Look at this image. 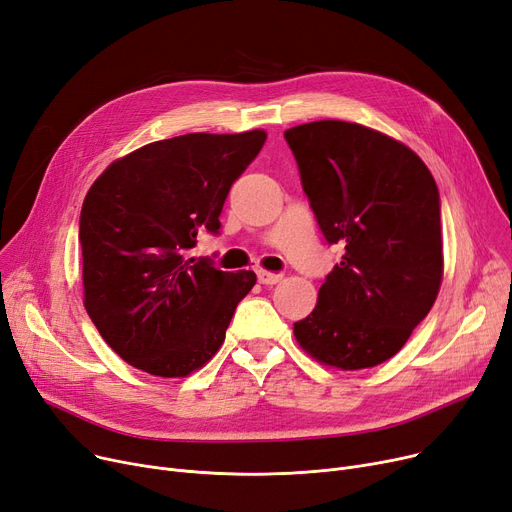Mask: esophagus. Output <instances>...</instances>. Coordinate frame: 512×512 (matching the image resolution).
Here are the masks:
<instances>
[{
    "instance_id": "esophagus-1",
    "label": "esophagus",
    "mask_w": 512,
    "mask_h": 512,
    "mask_svg": "<svg viewBox=\"0 0 512 512\" xmlns=\"http://www.w3.org/2000/svg\"><path fill=\"white\" fill-rule=\"evenodd\" d=\"M257 278H259V282H261V284H265V286L278 284V282L282 280V276H280V274H274V272H265V270H259V272H257Z\"/></svg>"
}]
</instances>
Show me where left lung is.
<instances>
[{
  "label": "left lung",
  "instance_id": "1",
  "mask_svg": "<svg viewBox=\"0 0 512 512\" xmlns=\"http://www.w3.org/2000/svg\"><path fill=\"white\" fill-rule=\"evenodd\" d=\"M303 191L342 261L294 336L340 369L394 357L432 309L442 282L440 193L409 147L342 120L288 128Z\"/></svg>",
  "mask_w": 512,
  "mask_h": 512
}]
</instances>
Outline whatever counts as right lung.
Returning a JSON list of instances; mask_svg holds the SVG:
<instances>
[{"label":"right lung","mask_w":512,"mask_h":512,"mask_svg":"<svg viewBox=\"0 0 512 512\" xmlns=\"http://www.w3.org/2000/svg\"><path fill=\"white\" fill-rule=\"evenodd\" d=\"M267 134L193 132L114 161L89 188L78 222L85 309L132 367L184 378L226 338L253 272H222L186 257L199 232L220 234L234 180Z\"/></svg>","instance_id":"obj_1"}]
</instances>
